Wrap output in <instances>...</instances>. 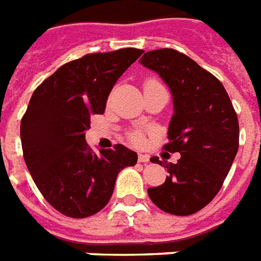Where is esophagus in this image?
Masks as SVG:
<instances>
[{"label": "esophagus", "instance_id": "esophagus-1", "mask_svg": "<svg viewBox=\"0 0 261 261\" xmlns=\"http://www.w3.org/2000/svg\"><path fill=\"white\" fill-rule=\"evenodd\" d=\"M138 162L147 164V162H149V156H148L147 153H140V155H138Z\"/></svg>", "mask_w": 261, "mask_h": 261}]
</instances>
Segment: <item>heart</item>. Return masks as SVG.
Segmentation results:
<instances>
[{
    "instance_id": "b5f03b06",
    "label": "heart",
    "mask_w": 261,
    "mask_h": 261,
    "mask_svg": "<svg viewBox=\"0 0 261 261\" xmlns=\"http://www.w3.org/2000/svg\"><path fill=\"white\" fill-rule=\"evenodd\" d=\"M151 84H156V81L153 80H149L145 82V85H144V88L147 85H151ZM128 140H130L134 145H141L142 142H144V136H142L140 131H133V133H130L128 134Z\"/></svg>"
}]
</instances>
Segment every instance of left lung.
Wrapping results in <instances>:
<instances>
[{"mask_svg": "<svg viewBox=\"0 0 261 261\" xmlns=\"http://www.w3.org/2000/svg\"><path fill=\"white\" fill-rule=\"evenodd\" d=\"M168 85L173 99L165 149L179 152L165 164L164 185L148 189L165 213L190 215L207 205L224 183L239 148V123L224 85L194 60L173 48L147 51L140 60ZM162 165L158 156L151 159Z\"/></svg>", "mask_w": 261, "mask_h": 261, "instance_id": "8db88e82", "label": "left lung"}]
</instances>
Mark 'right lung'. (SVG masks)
<instances>
[{"mask_svg":"<svg viewBox=\"0 0 261 261\" xmlns=\"http://www.w3.org/2000/svg\"><path fill=\"white\" fill-rule=\"evenodd\" d=\"M142 53L120 48L86 54L60 67L32 95L20 121L23 158L43 197L67 217L99 213L120 170L137 164V153L121 144L93 152L85 131L91 114L105 113L114 84Z\"/></svg>","mask_w":261,"mask_h":261,"instance_id":"add662e5","label":"right lung"}]
</instances>
